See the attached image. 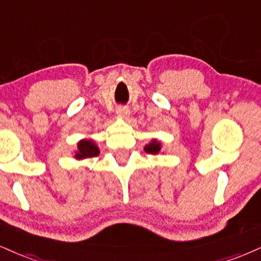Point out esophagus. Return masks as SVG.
<instances>
[{"mask_svg":"<svg viewBox=\"0 0 261 261\" xmlns=\"http://www.w3.org/2000/svg\"><path fill=\"white\" fill-rule=\"evenodd\" d=\"M117 114L120 115L121 118L127 119L128 115H130V111H128L126 107H118V108H117Z\"/></svg>","mask_w":261,"mask_h":261,"instance_id":"1","label":"esophagus"}]
</instances>
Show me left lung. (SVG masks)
Masks as SVG:
<instances>
[{"label":"left lung","instance_id":"1","mask_svg":"<svg viewBox=\"0 0 261 261\" xmlns=\"http://www.w3.org/2000/svg\"><path fill=\"white\" fill-rule=\"evenodd\" d=\"M161 149H162V143L156 140L150 141L148 144L144 146V152L149 153V154H158V153L161 152Z\"/></svg>","mask_w":261,"mask_h":261}]
</instances>
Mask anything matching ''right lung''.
Returning a JSON list of instances; mask_svg holds the SVG:
<instances>
[{
  "instance_id": "1",
  "label": "right lung",
  "mask_w": 261,
  "mask_h": 261,
  "mask_svg": "<svg viewBox=\"0 0 261 261\" xmlns=\"http://www.w3.org/2000/svg\"><path fill=\"white\" fill-rule=\"evenodd\" d=\"M98 154V147H97V144L92 140H81L77 143V150L74 156L81 161V159L92 158V156H97Z\"/></svg>"
}]
</instances>
